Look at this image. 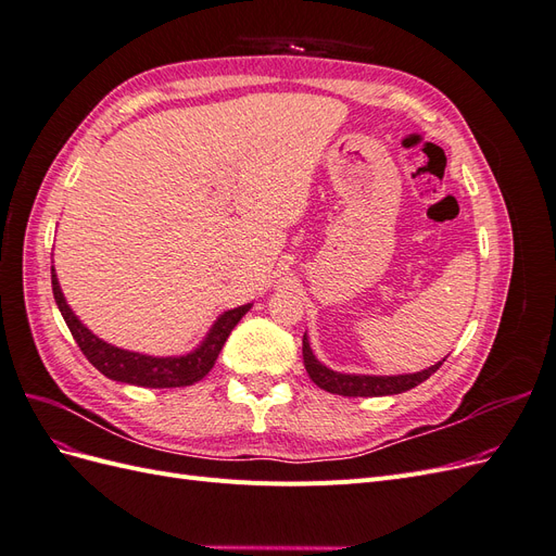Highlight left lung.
Listing matches in <instances>:
<instances>
[{"instance_id":"left-lung-1","label":"left lung","mask_w":556,"mask_h":556,"mask_svg":"<svg viewBox=\"0 0 556 556\" xmlns=\"http://www.w3.org/2000/svg\"><path fill=\"white\" fill-rule=\"evenodd\" d=\"M443 362L425 368V371L403 374V376L341 374V371H333V368L325 366L313 355L308 333H304V364H306V371H308L311 380L319 387V390L331 392V394H341V396H390V394L408 392L419 382H425L431 374L439 371Z\"/></svg>"}]
</instances>
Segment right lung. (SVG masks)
I'll use <instances>...</instances> for the list:
<instances>
[{"label":"right lung","instance_id":"add662e5","mask_svg":"<svg viewBox=\"0 0 556 556\" xmlns=\"http://www.w3.org/2000/svg\"><path fill=\"white\" fill-rule=\"evenodd\" d=\"M50 282H53L55 304L64 317L66 327H70L74 341L78 343L83 355L88 357V362L97 368V371L115 382L155 387V390H164V387H188L204 378L213 368L217 355H220V350L229 339L231 329L237 327L239 319L252 308V304H245L239 308L225 311L208 329L206 339L201 341L192 352H188V355L153 357V355H143V352H131L125 348L111 345L83 325L78 315L72 311V306L66 304L58 274H55V266H50Z\"/></svg>","mask_w":556,"mask_h":556}]
</instances>
